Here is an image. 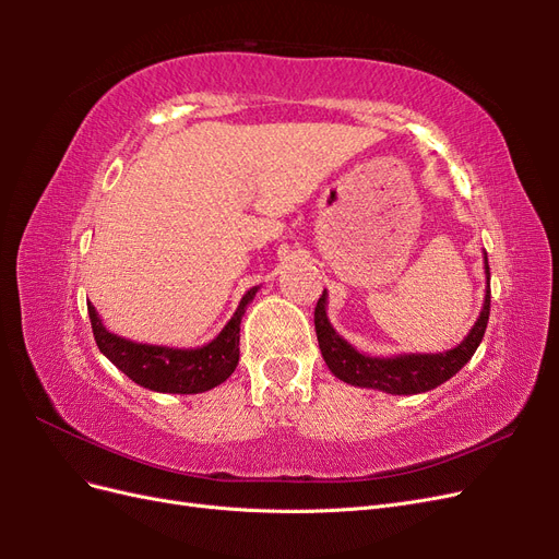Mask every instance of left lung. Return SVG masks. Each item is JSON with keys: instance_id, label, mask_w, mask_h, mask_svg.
<instances>
[{"instance_id": "obj_1", "label": "left lung", "mask_w": 559, "mask_h": 559, "mask_svg": "<svg viewBox=\"0 0 559 559\" xmlns=\"http://www.w3.org/2000/svg\"><path fill=\"white\" fill-rule=\"evenodd\" d=\"M485 277H487V292L485 302L476 324L468 331L464 341L448 349L436 354H394V357H370V354L359 352L352 347L343 335H337L326 317V289L317 300L314 308V331L321 357H324L331 373L352 386L361 389H378L394 396H411L436 389L438 384L448 382L452 376L471 361L476 354L489 319V265L485 253Z\"/></svg>"}]
</instances>
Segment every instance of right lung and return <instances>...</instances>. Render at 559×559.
Returning a JSON list of instances; mask_svg holds the SVG:
<instances>
[{
    "label": "right lung",
    "mask_w": 559,
    "mask_h": 559,
    "mask_svg": "<svg viewBox=\"0 0 559 559\" xmlns=\"http://www.w3.org/2000/svg\"><path fill=\"white\" fill-rule=\"evenodd\" d=\"M261 286H251L238 310L214 341L202 347H165L134 343L107 331L97 310L88 306L91 326L99 352L123 373L151 392L202 394L226 382L240 361V321Z\"/></svg>",
    "instance_id": "obj_1"
}]
</instances>
